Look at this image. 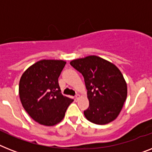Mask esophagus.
<instances>
[{
	"label": "esophagus",
	"instance_id": "obj_1",
	"mask_svg": "<svg viewBox=\"0 0 152 152\" xmlns=\"http://www.w3.org/2000/svg\"><path fill=\"white\" fill-rule=\"evenodd\" d=\"M79 98H80V95H78V94H77V95H76V96H75V101H77Z\"/></svg>",
	"mask_w": 152,
	"mask_h": 152
}]
</instances>
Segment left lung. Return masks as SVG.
I'll return each instance as SVG.
<instances>
[{"mask_svg": "<svg viewBox=\"0 0 152 152\" xmlns=\"http://www.w3.org/2000/svg\"><path fill=\"white\" fill-rule=\"evenodd\" d=\"M71 65L83 75L89 107L85 116L93 124L103 125L118 116L126 101L127 86L116 65L97 56L71 61Z\"/></svg>", "mask_w": 152, "mask_h": 152, "instance_id": "obj_1", "label": "left lung"}]
</instances>
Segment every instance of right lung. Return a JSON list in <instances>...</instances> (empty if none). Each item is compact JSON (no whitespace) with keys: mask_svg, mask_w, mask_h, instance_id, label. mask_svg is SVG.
<instances>
[{"mask_svg":"<svg viewBox=\"0 0 152 152\" xmlns=\"http://www.w3.org/2000/svg\"><path fill=\"white\" fill-rule=\"evenodd\" d=\"M66 62L42 60L30 66L19 81V97L22 106L35 121L53 126L64 119L74 101L61 93L58 77Z\"/></svg>","mask_w":152,"mask_h":152,"instance_id":"1","label":"right lung"}]
</instances>
